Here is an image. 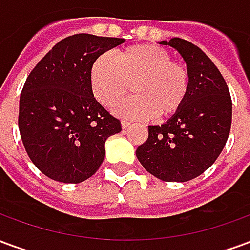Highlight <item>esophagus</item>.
Listing matches in <instances>:
<instances>
[{
	"label": "esophagus",
	"mask_w": 250,
	"mask_h": 250,
	"mask_svg": "<svg viewBox=\"0 0 250 250\" xmlns=\"http://www.w3.org/2000/svg\"><path fill=\"white\" fill-rule=\"evenodd\" d=\"M128 127H130V122H127V120H123V122H122V128H128Z\"/></svg>",
	"instance_id": "34e87169"
}]
</instances>
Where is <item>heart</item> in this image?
<instances>
[{"mask_svg":"<svg viewBox=\"0 0 250 250\" xmlns=\"http://www.w3.org/2000/svg\"><path fill=\"white\" fill-rule=\"evenodd\" d=\"M95 96L114 107L134 91L138 98L116 105L115 112L131 119L166 120L181 112L190 92L186 65L171 60L165 48L141 44L118 52L114 59L102 55L91 68Z\"/></svg>","mask_w":250,"mask_h":250,"instance_id":"1","label":"heart"}]
</instances>
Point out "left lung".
Instances as JSON below:
<instances>
[{"label":"left lung","instance_id":"left-lung-1","mask_svg":"<svg viewBox=\"0 0 250 250\" xmlns=\"http://www.w3.org/2000/svg\"><path fill=\"white\" fill-rule=\"evenodd\" d=\"M186 62L190 92L181 112L161 125H148L147 141L136 148L142 166L165 182L197 178L224 150L231 125L226 82L202 49L182 39L161 41Z\"/></svg>","mask_w":250,"mask_h":250}]
</instances>
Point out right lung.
Returning a JSON list of instances; mask_svg holds the SVG:
<instances>
[{"instance_id":"obj_1","label":"right lung","mask_w":250,"mask_h":250,"mask_svg":"<svg viewBox=\"0 0 250 250\" xmlns=\"http://www.w3.org/2000/svg\"><path fill=\"white\" fill-rule=\"evenodd\" d=\"M125 39L79 33L66 37L35 66L20 96L19 128L30 161L53 181L80 184L105 157V141L120 120L93 98L95 60Z\"/></svg>"}]
</instances>
